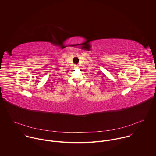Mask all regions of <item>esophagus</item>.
I'll return each mask as SVG.
<instances>
[{
    "mask_svg": "<svg viewBox=\"0 0 156 156\" xmlns=\"http://www.w3.org/2000/svg\"><path fill=\"white\" fill-rule=\"evenodd\" d=\"M74 68H78V65H74Z\"/></svg>",
    "mask_w": 156,
    "mask_h": 156,
    "instance_id": "obj_1",
    "label": "esophagus"
}]
</instances>
